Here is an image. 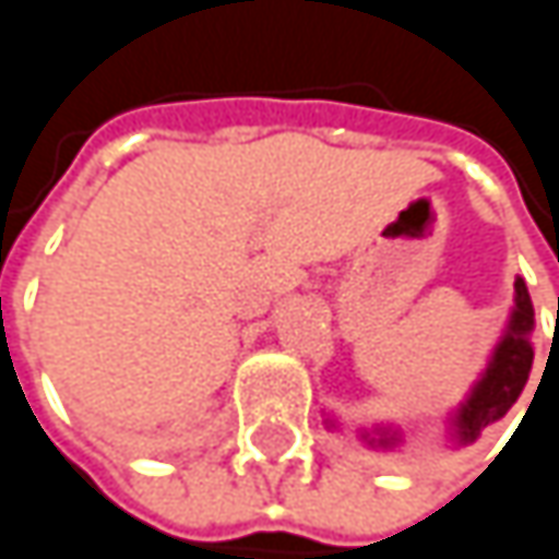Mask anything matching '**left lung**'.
Segmentation results:
<instances>
[{
    "label": "left lung",
    "mask_w": 559,
    "mask_h": 559,
    "mask_svg": "<svg viewBox=\"0 0 559 559\" xmlns=\"http://www.w3.org/2000/svg\"><path fill=\"white\" fill-rule=\"evenodd\" d=\"M531 330H534V304L527 294L524 278L514 281V307L508 317L499 346L492 349V359L483 372V379L466 394V401L450 414V440L456 447H469L483 437L486 427L502 420L518 401V394L527 385L531 362H534V346H531ZM362 440L369 447L389 450L401 443V433L391 427H372L362 430Z\"/></svg>",
    "instance_id": "1"
}]
</instances>
